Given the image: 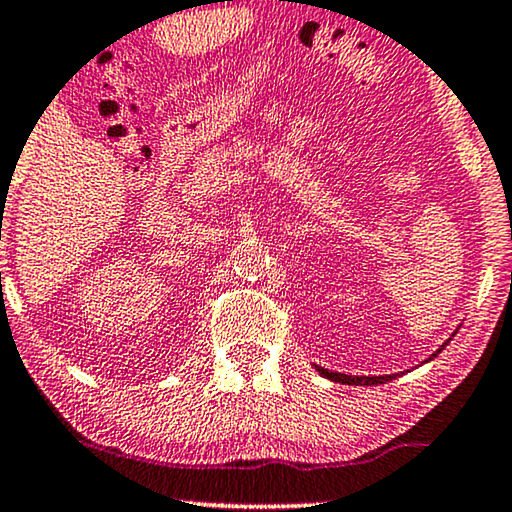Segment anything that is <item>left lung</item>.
Instances as JSON below:
<instances>
[{"mask_svg":"<svg viewBox=\"0 0 512 512\" xmlns=\"http://www.w3.org/2000/svg\"><path fill=\"white\" fill-rule=\"evenodd\" d=\"M450 342V340H447ZM445 342V345H447ZM445 345H440V349L438 352H433L429 359L426 361H431V359H436V356L443 352V347ZM317 370H319V375H324V377H328V380L331 382H340V384H356V387H359V384H363V387H370V384H384V382H389V380H394L396 375H375V377H359V375H345V373H333V370H328V368H321V366H317Z\"/></svg>","mask_w":512,"mask_h":512,"instance_id":"left-lung-1","label":"left lung"}]
</instances>
